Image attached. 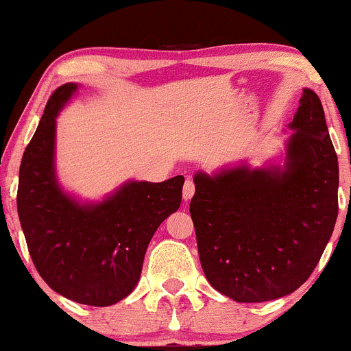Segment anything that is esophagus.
<instances>
[{
    "label": "esophagus",
    "instance_id": "1",
    "mask_svg": "<svg viewBox=\"0 0 351 351\" xmlns=\"http://www.w3.org/2000/svg\"><path fill=\"white\" fill-rule=\"evenodd\" d=\"M195 189H196L195 181L188 178L186 181H184V186H183V198L186 199V201L191 199L193 195H195Z\"/></svg>",
    "mask_w": 351,
    "mask_h": 351
}]
</instances>
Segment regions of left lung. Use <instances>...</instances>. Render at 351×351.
<instances>
[{
  "label": "left lung",
  "instance_id": "1",
  "mask_svg": "<svg viewBox=\"0 0 351 351\" xmlns=\"http://www.w3.org/2000/svg\"><path fill=\"white\" fill-rule=\"evenodd\" d=\"M287 162L195 175L189 203L204 276L236 302L289 295L308 279L338 215V160L324 107L304 88Z\"/></svg>",
  "mask_w": 351,
  "mask_h": 351
}]
</instances>
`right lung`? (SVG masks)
<instances>
[{"instance_id": "obj_1", "label": "right lung", "mask_w": 351, "mask_h": 351, "mask_svg": "<svg viewBox=\"0 0 351 351\" xmlns=\"http://www.w3.org/2000/svg\"><path fill=\"white\" fill-rule=\"evenodd\" d=\"M52 92L19 167L18 215L34 267L66 299L107 307L125 299L140 279L153 234L180 208L184 178L130 181L99 204L80 206L54 175L56 117L75 92Z\"/></svg>"}]
</instances>
